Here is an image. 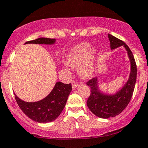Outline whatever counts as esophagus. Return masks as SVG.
<instances>
[{"mask_svg":"<svg viewBox=\"0 0 148 148\" xmlns=\"http://www.w3.org/2000/svg\"><path fill=\"white\" fill-rule=\"evenodd\" d=\"M79 85V83L78 82H76L75 81H72V86L73 89H75L77 88V86Z\"/></svg>","mask_w":148,"mask_h":148,"instance_id":"34e87169","label":"esophagus"}]
</instances>
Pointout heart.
<instances>
[{
  "label": "heart",
  "mask_w": 148,
  "mask_h": 148,
  "mask_svg": "<svg viewBox=\"0 0 148 148\" xmlns=\"http://www.w3.org/2000/svg\"><path fill=\"white\" fill-rule=\"evenodd\" d=\"M97 54L96 49L90 51V44L82 43L69 53L67 63L72 67H80V72L85 77L91 76L93 72V58Z\"/></svg>",
  "instance_id": "1"
}]
</instances>
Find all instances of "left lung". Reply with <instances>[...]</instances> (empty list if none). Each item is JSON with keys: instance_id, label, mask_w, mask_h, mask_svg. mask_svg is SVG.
Returning a JSON list of instances; mask_svg holds the SVG:
<instances>
[{"instance_id": "1", "label": "left lung", "mask_w": 148, "mask_h": 148, "mask_svg": "<svg viewBox=\"0 0 148 148\" xmlns=\"http://www.w3.org/2000/svg\"><path fill=\"white\" fill-rule=\"evenodd\" d=\"M111 49L123 45L127 51L131 62V72L127 83L114 95L101 94L97 87V78H92L86 84L90 88V95L87 101L89 109L94 114L102 119L116 116L121 113L131 100L136 81V64L129 47L123 40L108 34Z\"/></svg>"}]
</instances>
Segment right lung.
<instances>
[{"label":"right lung","mask_w":148,"mask_h":148,"mask_svg":"<svg viewBox=\"0 0 148 148\" xmlns=\"http://www.w3.org/2000/svg\"><path fill=\"white\" fill-rule=\"evenodd\" d=\"M55 40V38H38L26 42L25 44H53ZM71 91V83L65 84L62 82H57L50 94L45 99L37 102H25L16 97L15 94L14 96L19 108L29 119L38 123H48L58 118L65 108Z\"/></svg>","instance_id":"right-lung-1"}]
</instances>
